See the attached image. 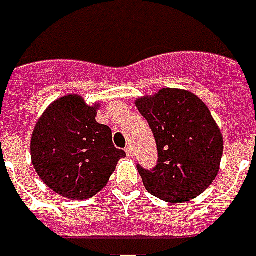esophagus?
I'll return each mask as SVG.
<instances>
[{
	"label": "esophagus",
	"mask_w": 256,
	"mask_h": 256,
	"mask_svg": "<svg viewBox=\"0 0 256 256\" xmlns=\"http://www.w3.org/2000/svg\"><path fill=\"white\" fill-rule=\"evenodd\" d=\"M125 152H126V154H128L130 157L134 156V148H132V146H126V148H125Z\"/></svg>",
	"instance_id": "esophagus-1"
}]
</instances>
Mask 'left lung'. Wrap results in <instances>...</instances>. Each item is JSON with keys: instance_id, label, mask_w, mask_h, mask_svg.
Returning <instances> with one entry per match:
<instances>
[{"instance_id": "8db88e82", "label": "left lung", "mask_w": 256, "mask_h": 256, "mask_svg": "<svg viewBox=\"0 0 256 256\" xmlns=\"http://www.w3.org/2000/svg\"><path fill=\"white\" fill-rule=\"evenodd\" d=\"M153 131L158 162L153 170L138 164L150 194L180 204L210 188L220 168L224 136L210 108L189 90L162 88L135 100Z\"/></svg>"}]
</instances>
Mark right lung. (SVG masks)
I'll use <instances>...</instances> for the list:
<instances>
[{"label": "right lung", "mask_w": 256, "mask_h": 256, "mask_svg": "<svg viewBox=\"0 0 256 256\" xmlns=\"http://www.w3.org/2000/svg\"><path fill=\"white\" fill-rule=\"evenodd\" d=\"M99 108L80 95H66L50 103L34 126V170L62 197L88 200L98 194L125 157L124 150L114 148L112 130L96 121Z\"/></svg>", "instance_id": "right-lung-1"}]
</instances>
